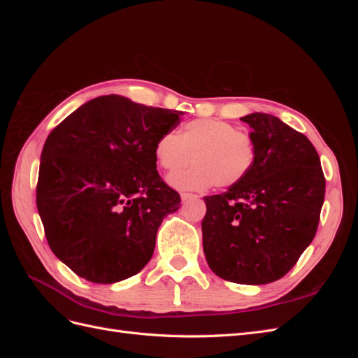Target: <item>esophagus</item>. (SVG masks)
Wrapping results in <instances>:
<instances>
[{"instance_id":"34e87169","label":"esophagus","mask_w":358,"mask_h":358,"mask_svg":"<svg viewBox=\"0 0 358 358\" xmlns=\"http://www.w3.org/2000/svg\"><path fill=\"white\" fill-rule=\"evenodd\" d=\"M180 199H182V201H188V200H197L199 196H196V194H189V192H182Z\"/></svg>"}]
</instances>
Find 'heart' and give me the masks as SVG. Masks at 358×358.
<instances>
[{"label": "heart", "instance_id": "1", "mask_svg": "<svg viewBox=\"0 0 358 358\" xmlns=\"http://www.w3.org/2000/svg\"><path fill=\"white\" fill-rule=\"evenodd\" d=\"M257 158L252 136L237 131L220 119H196L182 125L179 134L167 133L155 143L157 164L173 173L167 182L176 189L206 191L213 185L227 189L251 173ZM192 160L196 166L175 173Z\"/></svg>", "mask_w": 358, "mask_h": 358}]
</instances>
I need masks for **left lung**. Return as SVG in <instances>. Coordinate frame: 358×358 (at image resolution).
I'll return each instance as SVG.
<instances>
[{
  "label": "left lung",
  "instance_id": "8db88e82",
  "mask_svg": "<svg viewBox=\"0 0 358 358\" xmlns=\"http://www.w3.org/2000/svg\"><path fill=\"white\" fill-rule=\"evenodd\" d=\"M241 119L255 164L236 187L204 197L203 251L220 278L263 285L285 276L315 237L326 179L306 136L267 113Z\"/></svg>",
  "mask_w": 358,
  "mask_h": 358
}]
</instances>
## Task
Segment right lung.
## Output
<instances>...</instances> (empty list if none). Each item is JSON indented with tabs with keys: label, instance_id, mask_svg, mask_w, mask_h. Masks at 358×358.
I'll return each mask as SVG.
<instances>
[{
	"label": "right lung",
	"instance_id": "1",
	"mask_svg": "<svg viewBox=\"0 0 358 358\" xmlns=\"http://www.w3.org/2000/svg\"><path fill=\"white\" fill-rule=\"evenodd\" d=\"M180 115L103 95L46 138L37 209L52 252L78 276L115 284L152 258L158 227L180 208L157 171L155 143Z\"/></svg>",
	"mask_w": 358,
	"mask_h": 358
}]
</instances>
